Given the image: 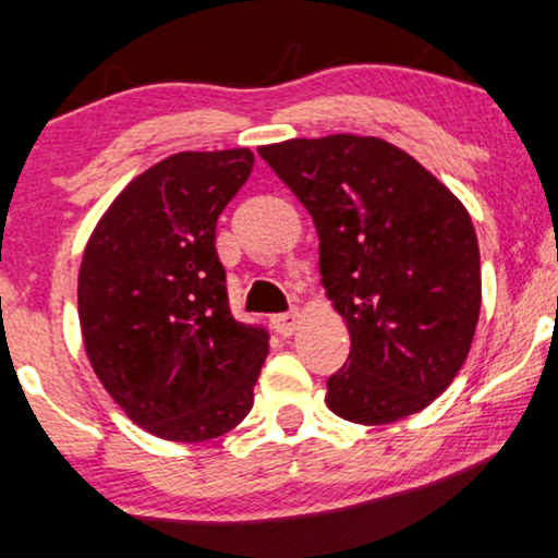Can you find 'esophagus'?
<instances>
[{"label": "esophagus", "mask_w": 558, "mask_h": 558, "mask_svg": "<svg viewBox=\"0 0 558 558\" xmlns=\"http://www.w3.org/2000/svg\"><path fill=\"white\" fill-rule=\"evenodd\" d=\"M299 322H301V312H299V308H291V312L278 314V317H272L275 330H278L280 335H283V338H288V335L296 332Z\"/></svg>", "instance_id": "34e87169"}]
</instances>
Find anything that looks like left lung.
<instances>
[{"mask_svg": "<svg viewBox=\"0 0 558 558\" xmlns=\"http://www.w3.org/2000/svg\"><path fill=\"white\" fill-rule=\"evenodd\" d=\"M319 233V272L351 332L327 408L353 424L424 411L458 377L481 312L471 215L418 160L379 137L259 147Z\"/></svg>", "mask_w": 558, "mask_h": 558, "instance_id": "left-lung-1", "label": "left lung"}]
</instances>
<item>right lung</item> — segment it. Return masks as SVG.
Returning a JSON list of instances; mask_svg holds the SVG:
<instances>
[{"instance_id": "add662e5", "label": "right lung", "mask_w": 558, "mask_h": 558, "mask_svg": "<svg viewBox=\"0 0 558 558\" xmlns=\"http://www.w3.org/2000/svg\"><path fill=\"white\" fill-rule=\"evenodd\" d=\"M252 166L246 147L160 160L126 184L85 246V353L113 402L160 439H215L254 405L270 335L233 319L215 250L218 215Z\"/></svg>"}]
</instances>
